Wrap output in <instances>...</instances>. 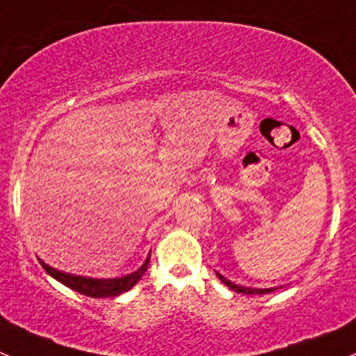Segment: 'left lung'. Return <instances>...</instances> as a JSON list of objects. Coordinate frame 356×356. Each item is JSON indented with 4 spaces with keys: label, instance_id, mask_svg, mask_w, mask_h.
<instances>
[{
    "label": "left lung",
    "instance_id": "left-lung-1",
    "mask_svg": "<svg viewBox=\"0 0 356 356\" xmlns=\"http://www.w3.org/2000/svg\"><path fill=\"white\" fill-rule=\"evenodd\" d=\"M216 274H218V273H216ZM218 277H220V282H222L223 285H227L229 289L234 290V292H238V293H248V296H264V293H269V292H273V290H274V289H250V286L236 285V283L229 282L227 277H223L222 274H218Z\"/></svg>",
    "mask_w": 356,
    "mask_h": 356
}]
</instances>
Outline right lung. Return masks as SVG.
Returning <instances> with one entry per match:
<instances>
[{
  "label": "right lung",
  "mask_w": 356,
  "mask_h": 356,
  "mask_svg": "<svg viewBox=\"0 0 356 356\" xmlns=\"http://www.w3.org/2000/svg\"><path fill=\"white\" fill-rule=\"evenodd\" d=\"M148 260H150V255L147 257L143 266H141L138 270H134L133 274H127V276H122V277H113V280H94V277L76 276V274L63 273V270L54 269V267H50L49 264H45L43 260H40V264H42V267L50 274V276L56 277L57 282L66 285L67 289L74 290V292H79V293H83V296L87 297L101 299V297L120 296V293L133 289V286L141 280L145 270H147Z\"/></svg>",
  "instance_id": "obj_1"
}]
</instances>
